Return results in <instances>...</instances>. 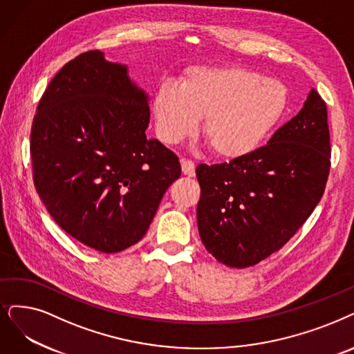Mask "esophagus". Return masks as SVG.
<instances>
[{
	"label": "esophagus",
	"mask_w": 354,
	"mask_h": 354,
	"mask_svg": "<svg viewBox=\"0 0 354 354\" xmlns=\"http://www.w3.org/2000/svg\"><path fill=\"white\" fill-rule=\"evenodd\" d=\"M181 171L189 177L194 176V162L190 160H181Z\"/></svg>",
	"instance_id": "esophagus-1"
}]
</instances>
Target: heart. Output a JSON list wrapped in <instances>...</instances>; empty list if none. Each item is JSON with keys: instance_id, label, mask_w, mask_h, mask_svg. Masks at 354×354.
I'll list each match as a JSON object with an SVG mask.
<instances>
[{"instance_id": "heart-1", "label": "heart", "mask_w": 354, "mask_h": 354, "mask_svg": "<svg viewBox=\"0 0 354 354\" xmlns=\"http://www.w3.org/2000/svg\"><path fill=\"white\" fill-rule=\"evenodd\" d=\"M153 115L162 142L174 145L202 133L218 157L239 158L257 149L289 109L285 84L241 68H190L180 88L162 82L153 97Z\"/></svg>"}]
</instances>
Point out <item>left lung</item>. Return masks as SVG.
<instances>
[{"label": "left lung", "mask_w": 354, "mask_h": 354, "mask_svg": "<svg viewBox=\"0 0 354 354\" xmlns=\"http://www.w3.org/2000/svg\"><path fill=\"white\" fill-rule=\"evenodd\" d=\"M327 119V104L313 90L267 145L230 162L197 165V226L219 263L234 268L260 263L310 216L331 167Z\"/></svg>", "instance_id": "1"}]
</instances>
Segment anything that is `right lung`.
I'll return each instance as SVG.
<instances>
[{"mask_svg": "<svg viewBox=\"0 0 354 354\" xmlns=\"http://www.w3.org/2000/svg\"><path fill=\"white\" fill-rule=\"evenodd\" d=\"M148 95L126 65L88 50L65 64L32 123L33 181L52 219L81 244L120 252L144 238L178 157L148 139Z\"/></svg>", "mask_w": 354, "mask_h": 354, "instance_id": "1", "label": "right lung"}]
</instances>
